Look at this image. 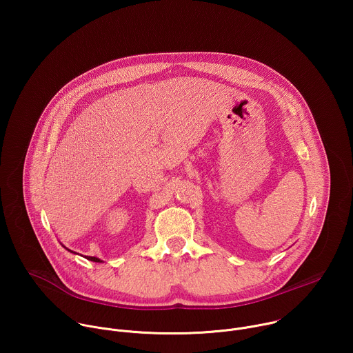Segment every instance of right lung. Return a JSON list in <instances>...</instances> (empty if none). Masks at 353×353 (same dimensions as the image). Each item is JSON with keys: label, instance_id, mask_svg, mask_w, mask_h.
Returning <instances> with one entry per match:
<instances>
[{"label": "right lung", "instance_id": "obj_1", "mask_svg": "<svg viewBox=\"0 0 353 353\" xmlns=\"http://www.w3.org/2000/svg\"><path fill=\"white\" fill-rule=\"evenodd\" d=\"M88 260L94 261V263H102V260H99V259H96V257H88Z\"/></svg>", "mask_w": 353, "mask_h": 353}]
</instances>
